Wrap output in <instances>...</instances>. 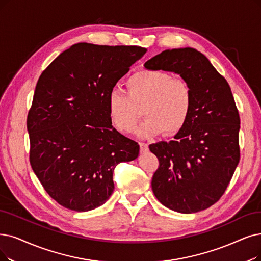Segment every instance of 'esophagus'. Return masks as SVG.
<instances>
[{
	"instance_id": "obj_1",
	"label": "esophagus",
	"mask_w": 261,
	"mask_h": 261,
	"mask_svg": "<svg viewBox=\"0 0 261 261\" xmlns=\"http://www.w3.org/2000/svg\"><path fill=\"white\" fill-rule=\"evenodd\" d=\"M139 147H140V152L144 153L149 150V145L145 142H139Z\"/></svg>"
}]
</instances>
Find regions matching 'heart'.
<instances>
[{"instance_id": "obj_1", "label": "heart", "mask_w": 261, "mask_h": 261, "mask_svg": "<svg viewBox=\"0 0 261 261\" xmlns=\"http://www.w3.org/2000/svg\"><path fill=\"white\" fill-rule=\"evenodd\" d=\"M127 93L114 87L107 96L109 118L119 132L128 134L145 117L138 134L143 137H170L178 134L190 118L193 92L183 79H173L167 72L142 69L126 81Z\"/></svg>"}]
</instances>
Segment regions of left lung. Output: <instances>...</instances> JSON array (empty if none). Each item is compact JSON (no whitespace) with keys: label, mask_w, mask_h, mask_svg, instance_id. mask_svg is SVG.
<instances>
[{"label":"left lung","mask_w":261,"mask_h":261,"mask_svg":"<svg viewBox=\"0 0 261 261\" xmlns=\"http://www.w3.org/2000/svg\"><path fill=\"white\" fill-rule=\"evenodd\" d=\"M144 67L179 74L193 92L190 118L174 140L150 144L160 163L152 191L170 210H205L224 195L240 161V116L231 89L194 48L165 50Z\"/></svg>","instance_id":"obj_1"}]
</instances>
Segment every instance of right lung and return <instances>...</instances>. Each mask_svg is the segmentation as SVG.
Returning a JSON list of instances; mask_svg holds the SVG:
<instances>
[{
  "label": "right lung",
  "mask_w": 261,
  "mask_h": 261,
  "mask_svg": "<svg viewBox=\"0 0 261 261\" xmlns=\"http://www.w3.org/2000/svg\"><path fill=\"white\" fill-rule=\"evenodd\" d=\"M145 52L79 43L41 72L27 119L30 164L66 209L86 212L105 203L117 165L137 159L139 144L112 126L107 96Z\"/></svg>",
  "instance_id": "1"
}]
</instances>
